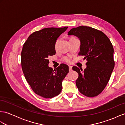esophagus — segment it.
Masks as SVG:
<instances>
[{
  "instance_id": "obj_1",
  "label": "esophagus",
  "mask_w": 125,
  "mask_h": 125,
  "mask_svg": "<svg viewBox=\"0 0 125 125\" xmlns=\"http://www.w3.org/2000/svg\"><path fill=\"white\" fill-rule=\"evenodd\" d=\"M69 71H72V67H71V66H70V65L69 66Z\"/></svg>"
}]
</instances>
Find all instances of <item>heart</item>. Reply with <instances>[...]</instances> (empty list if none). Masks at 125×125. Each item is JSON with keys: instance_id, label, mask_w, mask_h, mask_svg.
Wrapping results in <instances>:
<instances>
[{"instance_id": "b5f03b06", "label": "heart", "mask_w": 125, "mask_h": 125, "mask_svg": "<svg viewBox=\"0 0 125 125\" xmlns=\"http://www.w3.org/2000/svg\"><path fill=\"white\" fill-rule=\"evenodd\" d=\"M58 42V40H57L56 42V43H55V49H56V48H57V44ZM62 60L63 61H64V62H65L69 63L70 61V56H67L63 57V58H62Z\"/></svg>"}]
</instances>
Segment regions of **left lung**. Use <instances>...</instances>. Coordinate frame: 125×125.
Wrapping results in <instances>:
<instances>
[{
  "label": "left lung",
  "instance_id": "obj_1",
  "mask_svg": "<svg viewBox=\"0 0 125 125\" xmlns=\"http://www.w3.org/2000/svg\"><path fill=\"white\" fill-rule=\"evenodd\" d=\"M68 35L79 39L78 55L84 56V60L87 61L84 71H80L76 66L73 67V70L78 73L76 86L79 91L86 97L97 96L106 86L115 67L112 44L102 31L88 26L71 29Z\"/></svg>",
  "mask_w": 125,
  "mask_h": 125
}]
</instances>
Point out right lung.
Returning <instances> with one entry per match:
<instances>
[{
	"mask_svg": "<svg viewBox=\"0 0 125 125\" xmlns=\"http://www.w3.org/2000/svg\"><path fill=\"white\" fill-rule=\"evenodd\" d=\"M67 27L45 28L29 36L21 51V67L25 78L36 94L45 98L58 95L62 82L69 73V67L61 64L56 69L48 67L49 56L56 54L57 39Z\"/></svg>",
	"mask_w": 125,
	"mask_h": 125,
	"instance_id": "add662e5",
	"label": "right lung"
}]
</instances>
